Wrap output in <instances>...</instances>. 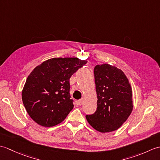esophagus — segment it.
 Segmentation results:
<instances>
[{
  "mask_svg": "<svg viewBox=\"0 0 160 160\" xmlns=\"http://www.w3.org/2000/svg\"><path fill=\"white\" fill-rule=\"evenodd\" d=\"M83 102H84V100L83 99H82V100H78V101H77V104L78 105H82V104H83Z\"/></svg>",
  "mask_w": 160,
  "mask_h": 160,
  "instance_id": "34e87169",
  "label": "esophagus"
}]
</instances>
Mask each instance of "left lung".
<instances>
[{
	"mask_svg": "<svg viewBox=\"0 0 160 160\" xmlns=\"http://www.w3.org/2000/svg\"><path fill=\"white\" fill-rule=\"evenodd\" d=\"M93 72L97 109L93 114L87 115L86 118L98 131H114L124 124L132 112L131 84L123 71L108 64H98Z\"/></svg>",
	"mask_w": 160,
	"mask_h": 160,
	"instance_id": "obj_1",
	"label": "left lung"
}]
</instances>
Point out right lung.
Returning a JSON list of instances; mask_svg holds the SVG:
<instances>
[{
	"label": "right lung",
	"mask_w": 160,
	"mask_h": 160,
	"mask_svg": "<svg viewBox=\"0 0 160 160\" xmlns=\"http://www.w3.org/2000/svg\"><path fill=\"white\" fill-rule=\"evenodd\" d=\"M87 62L78 58H53L32 71L22 91V100L33 121L51 127L67 118L73 108L69 79Z\"/></svg>",
	"instance_id": "right-lung-1"
}]
</instances>
